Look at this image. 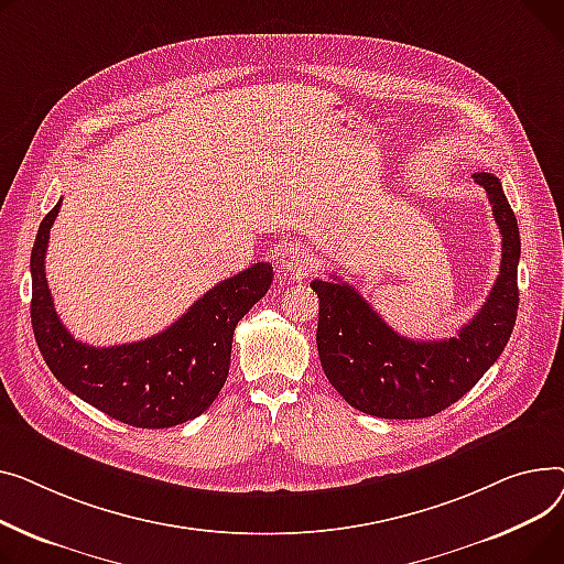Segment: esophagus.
Returning a JSON list of instances; mask_svg holds the SVG:
<instances>
[{
  "label": "esophagus",
  "instance_id": "esophagus-1",
  "mask_svg": "<svg viewBox=\"0 0 564 564\" xmlns=\"http://www.w3.org/2000/svg\"><path fill=\"white\" fill-rule=\"evenodd\" d=\"M280 263L282 269L289 273H310L312 269V254L310 250H305L303 246H295V248H286L280 254Z\"/></svg>",
  "mask_w": 564,
  "mask_h": 564
}]
</instances>
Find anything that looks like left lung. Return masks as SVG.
<instances>
[{
  "label": "left lung",
  "instance_id": "1",
  "mask_svg": "<svg viewBox=\"0 0 564 564\" xmlns=\"http://www.w3.org/2000/svg\"><path fill=\"white\" fill-rule=\"evenodd\" d=\"M501 229V273L480 312L457 337H401L346 282L314 280L318 293L316 346L323 371L348 405L380 419H425L459 401L499 359L517 321L521 239L501 180L474 173Z\"/></svg>",
  "mask_w": 564,
  "mask_h": 564
}]
</instances>
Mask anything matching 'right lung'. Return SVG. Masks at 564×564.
Returning <instances> with one entry per match:
<instances>
[{"label":"right lung","instance_id":"1","mask_svg":"<svg viewBox=\"0 0 564 564\" xmlns=\"http://www.w3.org/2000/svg\"><path fill=\"white\" fill-rule=\"evenodd\" d=\"M61 200L43 218L31 250V325L56 380L116 421L171 427L200 416L223 389L237 323L273 282L271 263L223 280L163 333L122 346L77 341L58 321L45 278L50 229Z\"/></svg>","mask_w":564,"mask_h":564}]
</instances>
